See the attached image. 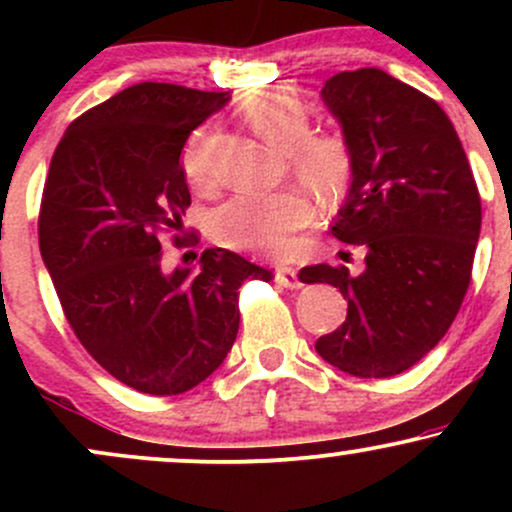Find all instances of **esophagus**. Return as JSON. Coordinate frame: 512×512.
<instances>
[{
  "instance_id": "1",
  "label": "esophagus",
  "mask_w": 512,
  "mask_h": 512,
  "mask_svg": "<svg viewBox=\"0 0 512 512\" xmlns=\"http://www.w3.org/2000/svg\"><path fill=\"white\" fill-rule=\"evenodd\" d=\"M274 281L279 286H284V289H301V276L293 267H276L274 272Z\"/></svg>"
}]
</instances>
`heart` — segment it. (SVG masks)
<instances>
[{
	"mask_svg": "<svg viewBox=\"0 0 512 512\" xmlns=\"http://www.w3.org/2000/svg\"><path fill=\"white\" fill-rule=\"evenodd\" d=\"M243 113L269 144L286 149L293 173L322 202L344 199L354 180V146L342 132H310L308 105L291 88H262L250 93ZM209 127H199L182 149V170L195 190L211 185ZM315 207L298 187L276 192H245L221 204L211 216V236L233 250L264 257H284L296 243V233L313 223Z\"/></svg>",
	"mask_w": 512,
	"mask_h": 512,
	"instance_id": "obj_1",
	"label": "heart"
}]
</instances>
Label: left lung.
Returning <instances> with one entry per match:
<instances>
[{
  "label": "left lung",
  "mask_w": 512,
  "mask_h": 512,
  "mask_svg": "<svg viewBox=\"0 0 512 512\" xmlns=\"http://www.w3.org/2000/svg\"><path fill=\"white\" fill-rule=\"evenodd\" d=\"M322 101L354 146V180L332 236L366 250V269L313 264L303 284H332L346 320L317 354L356 378H390L445 337L467 293L481 199L443 108L383 69L325 81Z\"/></svg>",
  "instance_id": "left-lung-1"
}]
</instances>
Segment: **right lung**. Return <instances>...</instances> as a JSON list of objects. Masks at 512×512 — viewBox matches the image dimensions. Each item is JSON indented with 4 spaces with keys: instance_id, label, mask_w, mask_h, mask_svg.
Returning <instances> with one entry per match:
<instances>
[{
    "instance_id": "add662e5",
    "label": "right lung",
    "mask_w": 512,
    "mask_h": 512,
    "mask_svg": "<svg viewBox=\"0 0 512 512\" xmlns=\"http://www.w3.org/2000/svg\"><path fill=\"white\" fill-rule=\"evenodd\" d=\"M228 101L134 84L76 117L50 161L38 238L64 315L88 354L144 395L207 380L236 342L243 281L272 279L223 248L197 269H163L161 236L180 233L190 207L182 146Z\"/></svg>"
}]
</instances>
